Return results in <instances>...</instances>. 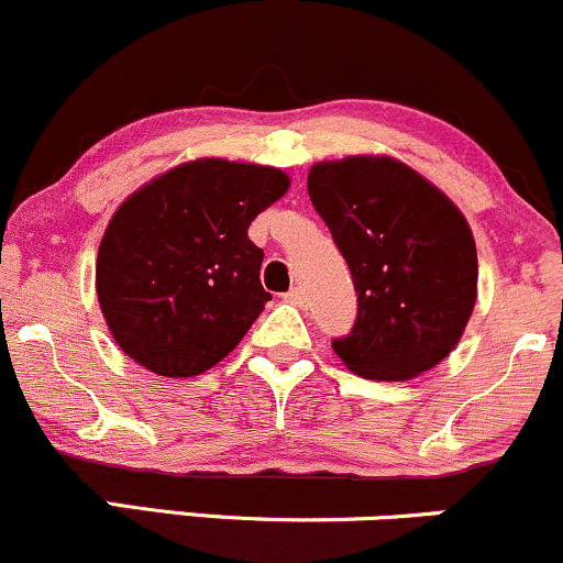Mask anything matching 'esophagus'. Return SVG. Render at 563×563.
<instances>
[{"instance_id": "obj_1", "label": "esophagus", "mask_w": 563, "mask_h": 563, "mask_svg": "<svg viewBox=\"0 0 563 563\" xmlns=\"http://www.w3.org/2000/svg\"><path fill=\"white\" fill-rule=\"evenodd\" d=\"M284 300L292 302V306H300V308H302V306H306V289H302V287H292L287 295H284Z\"/></svg>"}]
</instances>
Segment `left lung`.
<instances>
[{"label": "left lung", "mask_w": 563, "mask_h": 563, "mask_svg": "<svg viewBox=\"0 0 563 563\" xmlns=\"http://www.w3.org/2000/svg\"><path fill=\"white\" fill-rule=\"evenodd\" d=\"M308 197L349 263L356 321L332 351L369 380H409L450 356L476 306L471 225L390 156L319 162Z\"/></svg>", "instance_id": "left-lung-1"}]
</instances>
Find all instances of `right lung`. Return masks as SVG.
<instances>
[{"mask_svg":"<svg viewBox=\"0 0 563 563\" xmlns=\"http://www.w3.org/2000/svg\"><path fill=\"white\" fill-rule=\"evenodd\" d=\"M276 167L180 164L113 212L95 287L119 349L164 377H194L236 349L271 300L247 229L282 199Z\"/></svg>","mask_w":563,"mask_h":563,"instance_id":"obj_1","label":"right lung"}]
</instances>
